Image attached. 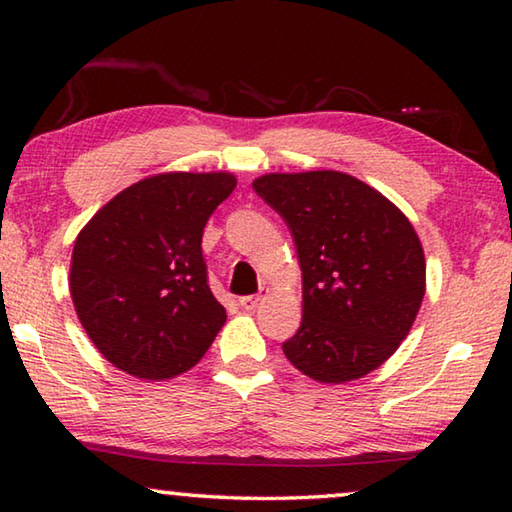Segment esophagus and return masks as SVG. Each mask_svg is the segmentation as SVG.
Masks as SVG:
<instances>
[{"label":"esophagus","instance_id":"1","mask_svg":"<svg viewBox=\"0 0 512 512\" xmlns=\"http://www.w3.org/2000/svg\"><path fill=\"white\" fill-rule=\"evenodd\" d=\"M264 300V296L262 293H257V296H244V298H239V305L244 307L246 311H253V309H257V305L259 302Z\"/></svg>","mask_w":512,"mask_h":512}]
</instances>
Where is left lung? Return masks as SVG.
I'll use <instances>...</instances> for the list:
<instances>
[{
    "label": "left lung",
    "instance_id": "obj_1",
    "mask_svg": "<svg viewBox=\"0 0 512 512\" xmlns=\"http://www.w3.org/2000/svg\"><path fill=\"white\" fill-rule=\"evenodd\" d=\"M255 192L282 216L302 271V323L282 343L320 384L377 370L411 332L424 298V250L411 221L341 171L266 173Z\"/></svg>",
    "mask_w": 512,
    "mask_h": 512
}]
</instances>
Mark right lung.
Here are the masks:
<instances>
[{
    "label": "right lung",
    "instance_id": "obj_1",
    "mask_svg": "<svg viewBox=\"0 0 512 512\" xmlns=\"http://www.w3.org/2000/svg\"><path fill=\"white\" fill-rule=\"evenodd\" d=\"M237 187L225 171H171L126 187L74 241L69 293L112 366L164 381L203 359L225 323L203 259V228Z\"/></svg>",
    "mask_w": 512,
    "mask_h": 512
}]
</instances>
